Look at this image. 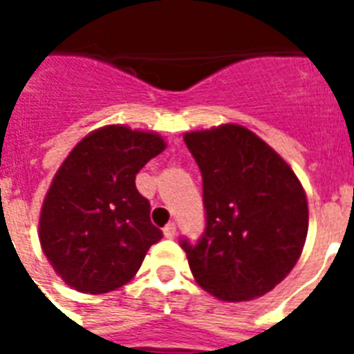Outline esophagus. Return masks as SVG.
<instances>
[{
    "label": "esophagus",
    "mask_w": 354,
    "mask_h": 354,
    "mask_svg": "<svg viewBox=\"0 0 354 354\" xmlns=\"http://www.w3.org/2000/svg\"><path fill=\"white\" fill-rule=\"evenodd\" d=\"M163 233H165L167 239H174V236H176V222H169V224L163 227Z\"/></svg>",
    "instance_id": "esophagus-1"
}]
</instances>
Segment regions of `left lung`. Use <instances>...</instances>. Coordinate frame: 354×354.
Masks as SVG:
<instances>
[{
  "label": "left lung",
  "instance_id": "1",
  "mask_svg": "<svg viewBox=\"0 0 354 354\" xmlns=\"http://www.w3.org/2000/svg\"><path fill=\"white\" fill-rule=\"evenodd\" d=\"M204 189L205 227L182 239L194 279L222 301H248L279 285L301 255L307 196L290 167L255 133L239 127L189 132Z\"/></svg>",
  "mask_w": 354,
  "mask_h": 354
}]
</instances>
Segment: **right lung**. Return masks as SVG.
I'll return each instance as SVG.
<instances>
[{"label":"right lung","instance_id":"right-lung-1","mask_svg":"<svg viewBox=\"0 0 354 354\" xmlns=\"http://www.w3.org/2000/svg\"><path fill=\"white\" fill-rule=\"evenodd\" d=\"M163 149L156 133L110 124L86 136L58 169L41 205L40 242L75 290L122 286L163 236L136 189V174Z\"/></svg>","mask_w":354,"mask_h":354}]
</instances>
